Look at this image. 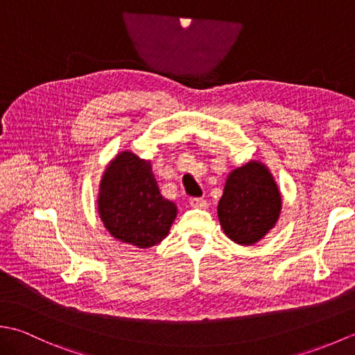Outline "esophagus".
<instances>
[{"label":"esophagus","mask_w":355,"mask_h":355,"mask_svg":"<svg viewBox=\"0 0 355 355\" xmlns=\"http://www.w3.org/2000/svg\"><path fill=\"white\" fill-rule=\"evenodd\" d=\"M191 206L195 209H206L209 205L205 198H191Z\"/></svg>","instance_id":"esophagus-1"}]
</instances>
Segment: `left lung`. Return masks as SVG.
Returning <instances> with one entry per match:
<instances>
[{
	"instance_id": "left-lung-1",
	"label": "left lung",
	"mask_w": 355,
	"mask_h": 355,
	"mask_svg": "<svg viewBox=\"0 0 355 355\" xmlns=\"http://www.w3.org/2000/svg\"><path fill=\"white\" fill-rule=\"evenodd\" d=\"M281 209V192L273 175L266 164L252 160L229 173L218 202V218L232 241L252 245L275 227Z\"/></svg>"
}]
</instances>
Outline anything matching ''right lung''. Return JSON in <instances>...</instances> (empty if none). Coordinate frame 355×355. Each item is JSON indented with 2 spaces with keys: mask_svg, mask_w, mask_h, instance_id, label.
Returning <instances> with one entry per match:
<instances>
[{
  "mask_svg": "<svg viewBox=\"0 0 355 355\" xmlns=\"http://www.w3.org/2000/svg\"><path fill=\"white\" fill-rule=\"evenodd\" d=\"M97 207L112 236L140 248L162 243L177 216V206L158 191L150 163L130 150L105 169Z\"/></svg>",
  "mask_w": 355,
  "mask_h": 355,
  "instance_id": "obj_1",
  "label": "right lung"
}]
</instances>
